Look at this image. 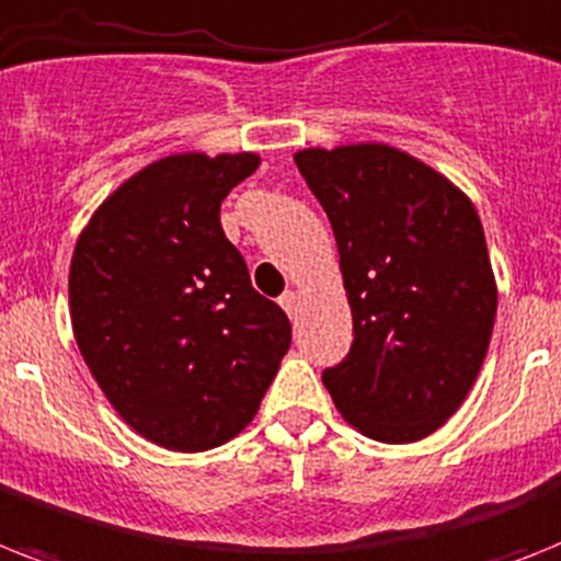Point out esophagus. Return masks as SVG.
<instances>
[{
	"instance_id": "34e87169",
	"label": "esophagus",
	"mask_w": 561,
	"mask_h": 561,
	"mask_svg": "<svg viewBox=\"0 0 561 561\" xmlns=\"http://www.w3.org/2000/svg\"><path fill=\"white\" fill-rule=\"evenodd\" d=\"M279 305L285 308V313H288L290 320H296V313H299V294H296V290H285V294L279 296Z\"/></svg>"
}]
</instances>
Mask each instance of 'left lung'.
<instances>
[{
    "label": "left lung",
    "instance_id": "1",
    "mask_svg": "<svg viewBox=\"0 0 561 561\" xmlns=\"http://www.w3.org/2000/svg\"><path fill=\"white\" fill-rule=\"evenodd\" d=\"M294 161L331 221L354 320L352 348L322 383L368 438H426L463 403L493 334L499 294L476 207L383 144Z\"/></svg>",
    "mask_w": 561,
    "mask_h": 561
}]
</instances>
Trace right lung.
Returning <instances> with one entry per match:
<instances>
[{
	"mask_svg": "<svg viewBox=\"0 0 561 561\" xmlns=\"http://www.w3.org/2000/svg\"><path fill=\"white\" fill-rule=\"evenodd\" d=\"M259 158L170 154L91 216L71 256V325L131 430L178 453L236 438L290 345L279 305L250 285L221 202Z\"/></svg>",
	"mask_w": 561,
	"mask_h": 561,
	"instance_id": "1",
	"label": "right lung"
}]
</instances>
